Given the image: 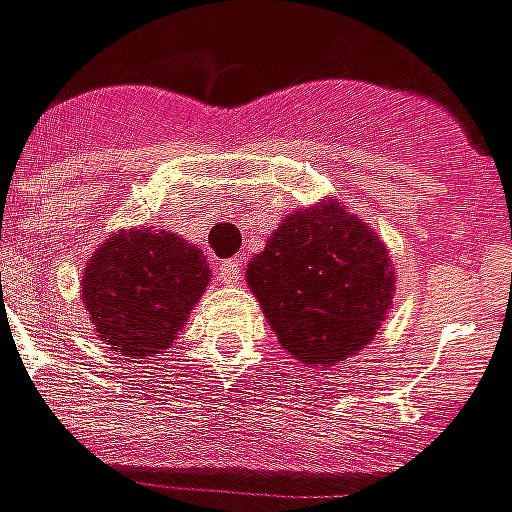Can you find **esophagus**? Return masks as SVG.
Wrapping results in <instances>:
<instances>
[{
  "mask_svg": "<svg viewBox=\"0 0 512 512\" xmlns=\"http://www.w3.org/2000/svg\"><path fill=\"white\" fill-rule=\"evenodd\" d=\"M216 272H219L221 285H237V283H240V261H235V259L221 261L219 267H216Z\"/></svg>",
  "mask_w": 512,
  "mask_h": 512,
  "instance_id": "esophagus-1",
  "label": "esophagus"
}]
</instances>
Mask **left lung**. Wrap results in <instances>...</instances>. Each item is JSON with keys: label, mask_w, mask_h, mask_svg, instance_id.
<instances>
[{"label": "left lung", "mask_w": 512, "mask_h": 512, "mask_svg": "<svg viewBox=\"0 0 512 512\" xmlns=\"http://www.w3.org/2000/svg\"><path fill=\"white\" fill-rule=\"evenodd\" d=\"M395 277L382 237L334 197L288 213L245 269L280 347L320 371L374 342Z\"/></svg>", "instance_id": "obj_1"}]
</instances>
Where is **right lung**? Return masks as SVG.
<instances>
[{
	"instance_id": "right-lung-1",
	"label": "right lung",
	"mask_w": 512,
	"mask_h": 512,
	"mask_svg": "<svg viewBox=\"0 0 512 512\" xmlns=\"http://www.w3.org/2000/svg\"><path fill=\"white\" fill-rule=\"evenodd\" d=\"M211 283L197 245L154 227L120 229L98 245L82 272V304L95 336L125 358L173 347Z\"/></svg>"
}]
</instances>
